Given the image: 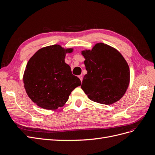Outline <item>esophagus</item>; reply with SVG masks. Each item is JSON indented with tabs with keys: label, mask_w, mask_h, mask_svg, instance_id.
Masks as SVG:
<instances>
[{
	"label": "esophagus",
	"mask_w": 155,
	"mask_h": 155,
	"mask_svg": "<svg viewBox=\"0 0 155 155\" xmlns=\"http://www.w3.org/2000/svg\"><path fill=\"white\" fill-rule=\"evenodd\" d=\"M78 78L80 79V80H81V81L82 82V81H83V75L82 74H81V75H79V76H78Z\"/></svg>",
	"instance_id": "obj_1"
}]
</instances>
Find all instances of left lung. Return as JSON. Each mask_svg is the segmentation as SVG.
Wrapping results in <instances>:
<instances>
[{
	"instance_id": "obj_1",
	"label": "left lung",
	"mask_w": 155,
	"mask_h": 155,
	"mask_svg": "<svg viewBox=\"0 0 155 155\" xmlns=\"http://www.w3.org/2000/svg\"><path fill=\"white\" fill-rule=\"evenodd\" d=\"M87 74L81 88L91 100L110 105L123 97L128 88L130 71L119 51L104 43L82 51Z\"/></svg>"
}]
</instances>
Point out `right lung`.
<instances>
[{"instance_id":"obj_1","label":"right lung","mask_w":155,"mask_h":155,"mask_svg":"<svg viewBox=\"0 0 155 155\" xmlns=\"http://www.w3.org/2000/svg\"><path fill=\"white\" fill-rule=\"evenodd\" d=\"M72 49L54 45L39 50L27 63L23 76L28 96L45 109L53 110L64 105L70 93L81 85L64 62L67 53Z\"/></svg>"}]
</instances>
